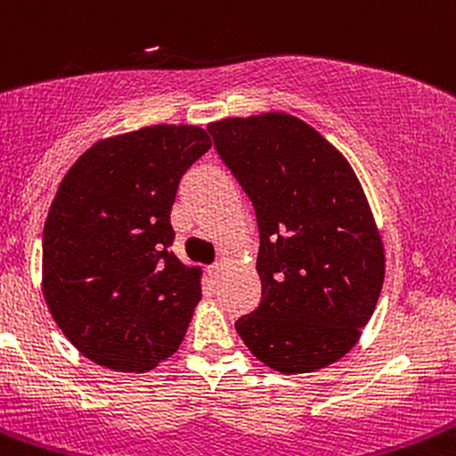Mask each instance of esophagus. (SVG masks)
Listing matches in <instances>:
<instances>
[{
  "label": "esophagus",
  "mask_w": 456,
  "mask_h": 456,
  "mask_svg": "<svg viewBox=\"0 0 456 456\" xmlns=\"http://www.w3.org/2000/svg\"><path fill=\"white\" fill-rule=\"evenodd\" d=\"M223 266H224L223 262L212 264V266H209V274H212V277H218V273H220V270H223Z\"/></svg>",
  "instance_id": "1"
}]
</instances>
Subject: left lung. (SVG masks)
Instances as JSON below:
<instances>
[{"label": "left lung", "instance_id": "8db88e82", "mask_svg": "<svg viewBox=\"0 0 456 456\" xmlns=\"http://www.w3.org/2000/svg\"><path fill=\"white\" fill-rule=\"evenodd\" d=\"M214 149L253 203L262 303L236 320L248 350L283 374L354 346L385 277L381 236L342 153L283 112L209 123Z\"/></svg>", "mask_w": 456, "mask_h": 456}]
</instances>
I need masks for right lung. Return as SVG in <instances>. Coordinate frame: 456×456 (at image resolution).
<instances>
[{
	"label": "right lung",
	"instance_id": "right-lung-1",
	"mask_svg": "<svg viewBox=\"0 0 456 456\" xmlns=\"http://www.w3.org/2000/svg\"><path fill=\"white\" fill-rule=\"evenodd\" d=\"M212 147L192 125H153L93 144L64 175L43 233V292L90 362L144 372L171 357L201 301V270L171 251V208Z\"/></svg>",
	"mask_w": 456,
	"mask_h": 456
}]
</instances>
